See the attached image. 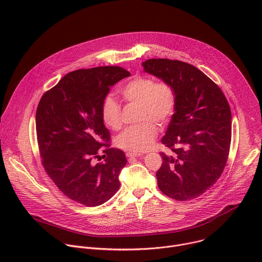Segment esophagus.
<instances>
[{
	"mask_svg": "<svg viewBox=\"0 0 262 262\" xmlns=\"http://www.w3.org/2000/svg\"><path fill=\"white\" fill-rule=\"evenodd\" d=\"M142 155L141 154H134V152H127L126 154V157L129 159V158H138V157H141Z\"/></svg>",
	"mask_w": 262,
	"mask_h": 262,
	"instance_id": "esophagus-1",
	"label": "esophagus"
}]
</instances>
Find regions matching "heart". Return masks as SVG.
I'll return each mask as SVG.
<instances>
[{"label": "heart", "instance_id": "obj_1", "mask_svg": "<svg viewBox=\"0 0 262 262\" xmlns=\"http://www.w3.org/2000/svg\"><path fill=\"white\" fill-rule=\"evenodd\" d=\"M123 98L139 105L138 120L142 121L127 127L117 137V145L123 150L139 154L150 149L158 134L155 122L160 126L166 125L173 115L175 93L166 82H156L148 77H137L126 83L120 90ZM103 122L114 130L122 127L121 108L110 95L101 104Z\"/></svg>", "mask_w": 262, "mask_h": 262}]
</instances>
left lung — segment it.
I'll return each mask as SVG.
<instances>
[{
  "mask_svg": "<svg viewBox=\"0 0 262 262\" xmlns=\"http://www.w3.org/2000/svg\"><path fill=\"white\" fill-rule=\"evenodd\" d=\"M142 65L175 93V113L162 139L173 154L161 152L158 185L177 201L195 199L211 188L226 166L231 143L229 103L220 87L189 63L149 59Z\"/></svg>",
  "mask_w": 262,
  "mask_h": 262,
  "instance_id": "1",
  "label": "left lung"
}]
</instances>
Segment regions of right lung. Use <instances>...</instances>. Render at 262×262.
<instances>
[{"label": "right lung", "instance_id": "add662e5", "mask_svg": "<svg viewBox=\"0 0 262 262\" xmlns=\"http://www.w3.org/2000/svg\"><path fill=\"white\" fill-rule=\"evenodd\" d=\"M129 76L119 66L72 71L47 91L37 106L42 166L65 196L83 205L98 206L119 190L126 158L120 149L110 147L101 104L110 88ZM103 145L105 161L94 164Z\"/></svg>", "mask_w": 262, "mask_h": 262}]
</instances>
